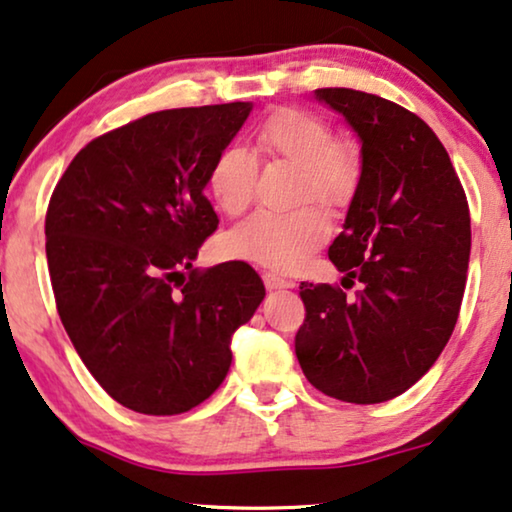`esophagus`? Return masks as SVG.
<instances>
[{
	"mask_svg": "<svg viewBox=\"0 0 512 512\" xmlns=\"http://www.w3.org/2000/svg\"><path fill=\"white\" fill-rule=\"evenodd\" d=\"M264 285H266V290H287V287H292V280L278 276V273H273V271H266Z\"/></svg>",
	"mask_w": 512,
	"mask_h": 512,
	"instance_id": "obj_1",
	"label": "esophagus"
}]
</instances>
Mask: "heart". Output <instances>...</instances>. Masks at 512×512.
Masks as SVG:
<instances>
[{
    "instance_id": "b5f03b06",
    "label": "heart",
    "mask_w": 512,
    "mask_h": 512,
    "mask_svg": "<svg viewBox=\"0 0 512 512\" xmlns=\"http://www.w3.org/2000/svg\"><path fill=\"white\" fill-rule=\"evenodd\" d=\"M257 153L264 162L297 167L292 213H257L229 229L222 253L232 259L273 271H297L315 250L325 246L331 213H345L364 185V153L357 141L336 136L334 125L320 113L283 106L259 122ZM259 183V162L241 143H227L208 167L206 185L215 206L227 215H241L253 204Z\"/></svg>"
}]
</instances>
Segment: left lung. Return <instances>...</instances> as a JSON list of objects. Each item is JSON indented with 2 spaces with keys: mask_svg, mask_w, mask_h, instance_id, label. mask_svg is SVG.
<instances>
[{
  "mask_svg": "<svg viewBox=\"0 0 512 512\" xmlns=\"http://www.w3.org/2000/svg\"><path fill=\"white\" fill-rule=\"evenodd\" d=\"M364 153V185L329 259L338 285H299L294 336L315 390L348 403L399 397L431 369L457 325L471 253V213L448 150L413 111L362 90L320 88Z\"/></svg>",
  "mask_w": 512,
  "mask_h": 512,
  "instance_id": "1",
  "label": "left lung"
}]
</instances>
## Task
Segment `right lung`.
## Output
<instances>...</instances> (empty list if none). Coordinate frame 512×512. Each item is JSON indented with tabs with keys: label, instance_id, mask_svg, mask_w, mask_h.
Listing matches in <instances>:
<instances>
[{
	"label": "right lung",
	"instance_id": "add662e5",
	"mask_svg": "<svg viewBox=\"0 0 512 512\" xmlns=\"http://www.w3.org/2000/svg\"><path fill=\"white\" fill-rule=\"evenodd\" d=\"M246 102L148 113L92 139L46 211L55 306L106 394L143 415H181L218 390L232 336L264 283L246 262L194 269L218 229L204 187Z\"/></svg>",
	"mask_w": 512,
	"mask_h": 512
}]
</instances>
